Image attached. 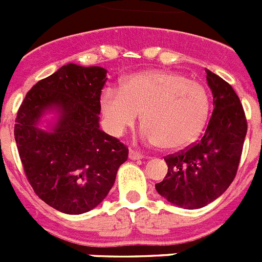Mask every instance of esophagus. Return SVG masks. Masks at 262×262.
I'll use <instances>...</instances> for the list:
<instances>
[{
    "label": "esophagus",
    "instance_id": "esophagus-1",
    "mask_svg": "<svg viewBox=\"0 0 262 262\" xmlns=\"http://www.w3.org/2000/svg\"><path fill=\"white\" fill-rule=\"evenodd\" d=\"M129 159L130 160H140L143 159V155L140 152L134 151V150H129Z\"/></svg>",
    "mask_w": 262,
    "mask_h": 262
}]
</instances>
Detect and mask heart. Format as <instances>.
<instances>
[{
  "label": "heart",
  "mask_w": 262,
  "mask_h": 262,
  "mask_svg": "<svg viewBox=\"0 0 262 262\" xmlns=\"http://www.w3.org/2000/svg\"><path fill=\"white\" fill-rule=\"evenodd\" d=\"M210 99L201 83L171 72H145L108 87L100 96L104 128L120 137L142 114L141 137L175 151L194 142L209 116Z\"/></svg>",
  "instance_id": "heart-1"
}]
</instances>
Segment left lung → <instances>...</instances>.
<instances>
[{"label": "left lung", "instance_id": "1", "mask_svg": "<svg viewBox=\"0 0 262 262\" xmlns=\"http://www.w3.org/2000/svg\"><path fill=\"white\" fill-rule=\"evenodd\" d=\"M213 93V114L205 134L187 151L168 155V172L155 189L172 205L200 209L226 192L236 175L247 120L234 89L219 75L206 70Z\"/></svg>", "mask_w": 262, "mask_h": 262}]
</instances>
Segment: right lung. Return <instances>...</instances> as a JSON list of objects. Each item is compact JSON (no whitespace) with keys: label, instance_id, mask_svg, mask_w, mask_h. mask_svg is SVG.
I'll use <instances>...</instances> for the list:
<instances>
[{"label":"right lung","instance_id":"1","mask_svg":"<svg viewBox=\"0 0 262 262\" xmlns=\"http://www.w3.org/2000/svg\"><path fill=\"white\" fill-rule=\"evenodd\" d=\"M105 81L104 68L63 65L28 91L16 115L14 136L26 176L61 213L77 215L98 206L128 159V147L99 128Z\"/></svg>","mask_w":262,"mask_h":262}]
</instances>
